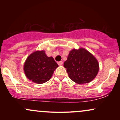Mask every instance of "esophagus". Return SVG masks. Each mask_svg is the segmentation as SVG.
<instances>
[{
	"label": "esophagus",
	"instance_id": "esophagus-1",
	"mask_svg": "<svg viewBox=\"0 0 120 120\" xmlns=\"http://www.w3.org/2000/svg\"><path fill=\"white\" fill-rule=\"evenodd\" d=\"M57 64H59V65L61 66V65H63V61H59L58 63H57Z\"/></svg>",
	"mask_w": 120,
	"mask_h": 120
}]
</instances>
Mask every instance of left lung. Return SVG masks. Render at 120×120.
I'll list each match as a JSON object with an SVG mask.
<instances>
[{"label": "left lung", "instance_id": "8db88e82", "mask_svg": "<svg viewBox=\"0 0 120 120\" xmlns=\"http://www.w3.org/2000/svg\"><path fill=\"white\" fill-rule=\"evenodd\" d=\"M64 67L70 79L78 84L91 82L99 71L97 60L84 49H72L64 62Z\"/></svg>", "mask_w": 120, "mask_h": 120}]
</instances>
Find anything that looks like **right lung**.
Listing matches in <instances>:
<instances>
[{"mask_svg":"<svg viewBox=\"0 0 120 120\" xmlns=\"http://www.w3.org/2000/svg\"><path fill=\"white\" fill-rule=\"evenodd\" d=\"M58 67L52 57H48L45 51H35L28 56L24 64L26 76L37 83H43L51 78Z\"/></svg>","mask_w":120,"mask_h":120,"instance_id":"obj_1","label":"right lung"}]
</instances>
